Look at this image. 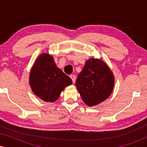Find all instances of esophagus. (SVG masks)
Returning a JSON list of instances; mask_svg holds the SVG:
<instances>
[{
  "mask_svg": "<svg viewBox=\"0 0 147 147\" xmlns=\"http://www.w3.org/2000/svg\"><path fill=\"white\" fill-rule=\"evenodd\" d=\"M70 78H71L72 82H73V83H74V82H76V76L74 75H71L70 76Z\"/></svg>",
  "mask_w": 147,
  "mask_h": 147,
  "instance_id": "obj_1",
  "label": "esophagus"
}]
</instances>
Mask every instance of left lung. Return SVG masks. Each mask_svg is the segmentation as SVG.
Listing matches in <instances>:
<instances>
[{"label":"left lung","mask_w":147,"mask_h":147,"mask_svg":"<svg viewBox=\"0 0 147 147\" xmlns=\"http://www.w3.org/2000/svg\"><path fill=\"white\" fill-rule=\"evenodd\" d=\"M76 86L82 99L90 107L104 102L114 86V76L103 60L90 58L78 75Z\"/></svg>","instance_id":"left-lung-1"}]
</instances>
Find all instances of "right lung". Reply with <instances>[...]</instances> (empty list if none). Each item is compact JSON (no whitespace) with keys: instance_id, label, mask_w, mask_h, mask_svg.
I'll list each match as a JSON object with an SVG mask.
<instances>
[{"instance_id":"1","label":"right lung","mask_w":147,"mask_h":147,"mask_svg":"<svg viewBox=\"0 0 147 147\" xmlns=\"http://www.w3.org/2000/svg\"><path fill=\"white\" fill-rule=\"evenodd\" d=\"M72 80L57 67L49 53L39 55L29 74V85L34 94L47 102H54Z\"/></svg>"}]
</instances>
